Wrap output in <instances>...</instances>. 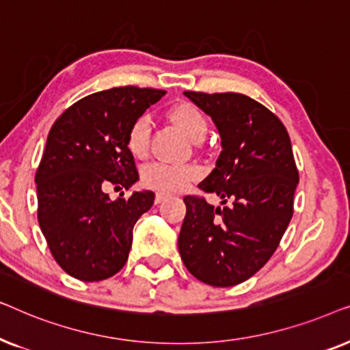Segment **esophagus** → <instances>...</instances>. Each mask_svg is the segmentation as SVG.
Segmentation results:
<instances>
[{"label":"esophagus","mask_w":350,"mask_h":350,"mask_svg":"<svg viewBox=\"0 0 350 350\" xmlns=\"http://www.w3.org/2000/svg\"><path fill=\"white\" fill-rule=\"evenodd\" d=\"M169 198V194H165V193H156V198H154V202L156 204H161V202H164V200Z\"/></svg>","instance_id":"34e87169"}]
</instances>
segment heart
<instances>
[{
    "mask_svg": "<svg viewBox=\"0 0 350 350\" xmlns=\"http://www.w3.org/2000/svg\"><path fill=\"white\" fill-rule=\"evenodd\" d=\"M170 121L185 132L193 142L202 140L207 133V119L204 113L189 102H178L169 109ZM124 145L129 154L135 159H145L150 151V122L145 116L133 119L127 127ZM199 169L193 164H170V162H152L140 174L143 186L159 193H178L189 183L198 180Z\"/></svg>",
    "mask_w": 350,
    "mask_h": 350,
    "instance_id": "obj_1",
    "label": "heart"
}]
</instances>
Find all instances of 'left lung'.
Listing matches in <instances>:
<instances>
[{
	"label": "left lung",
	"mask_w": 350,
	"mask_h": 350,
	"mask_svg": "<svg viewBox=\"0 0 350 350\" xmlns=\"http://www.w3.org/2000/svg\"><path fill=\"white\" fill-rule=\"evenodd\" d=\"M185 95L212 118L221 137L217 167L199 189L231 205L185 196L178 250L196 279L232 286L250 279L279 247L293 217L299 174L288 132L265 105L236 92Z\"/></svg>",
	"instance_id": "8db88e82"
}]
</instances>
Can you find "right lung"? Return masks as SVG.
<instances>
[{
    "mask_svg": "<svg viewBox=\"0 0 350 350\" xmlns=\"http://www.w3.org/2000/svg\"><path fill=\"white\" fill-rule=\"evenodd\" d=\"M164 95L137 85L102 90L78 100L52 124L35 175L38 223L57 265L75 279L105 280L126 265L132 229L151 208L154 193L111 200L105 189H129L138 180L124 137L133 119Z\"/></svg>",
    "mask_w": 350,
    "mask_h": 350,
    "instance_id": "right-lung-1",
    "label": "right lung"
}]
</instances>
